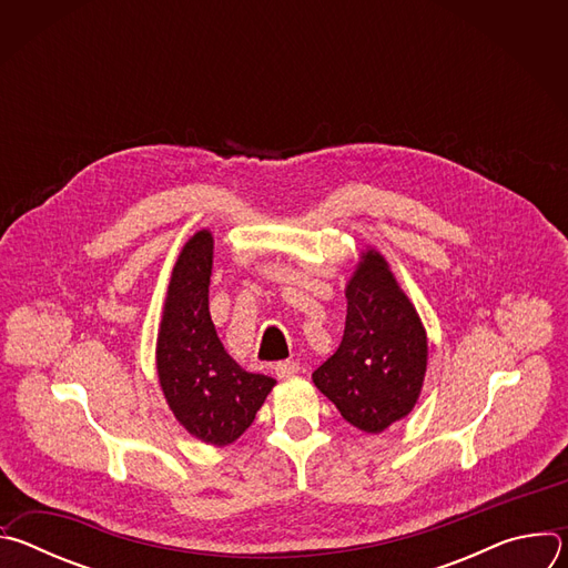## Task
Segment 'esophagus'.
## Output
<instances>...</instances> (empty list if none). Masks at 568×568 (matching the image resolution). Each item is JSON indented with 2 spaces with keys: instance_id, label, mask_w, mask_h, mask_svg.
Segmentation results:
<instances>
[{
  "instance_id": "34e87169",
  "label": "esophagus",
  "mask_w": 568,
  "mask_h": 568,
  "mask_svg": "<svg viewBox=\"0 0 568 568\" xmlns=\"http://www.w3.org/2000/svg\"><path fill=\"white\" fill-rule=\"evenodd\" d=\"M301 371V364L296 359H285V362H278L274 366V373L278 379H287V377H294L296 373Z\"/></svg>"
}]
</instances>
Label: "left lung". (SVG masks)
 Here are the masks:
<instances>
[{"instance_id": "left-lung-1", "label": "left lung", "mask_w": 568, "mask_h": 568, "mask_svg": "<svg viewBox=\"0 0 568 568\" xmlns=\"http://www.w3.org/2000/svg\"><path fill=\"white\" fill-rule=\"evenodd\" d=\"M362 258L346 287L344 339L312 379L346 423L379 434L414 409L427 371V335L386 261L373 250Z\"/></svg>"}]
</instances>
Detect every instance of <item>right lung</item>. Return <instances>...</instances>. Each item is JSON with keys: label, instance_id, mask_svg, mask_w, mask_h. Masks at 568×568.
I'll return each mask as SVG.
<instances>
[{"label": "right lung", "instance_id": "add662e5", "mask_svg": "<svg viewBox=\"0 0 568 568\" xmlns=\"http://www.w3.org/2000/svg\"><path fill=\"white\" fill-rule=\"evenodd\" d=\"M213 237L197 231L180 254L156 339V373L189 434L229 445L245 434L276 379L242 371L217 339L209 312Z\"/></svg>", "mask_w": 568, "mask_h": 568}]
</instances>
